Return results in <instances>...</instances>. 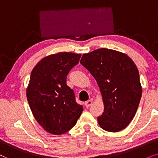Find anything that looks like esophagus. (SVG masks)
<instances>
[{
  "mask_svg": "<svg viewBox=\"0 0 158 158\" xmlns=\"http://www.w3.org/2000/svg\"><path fill=\"white\" fill-rule=\"evenodd\" d=\"M92 104V100H89L86 101L85 103V106L87 107V108H89V107L90 106H91Z\"/></svg>",
  "mask_w": 158,
  "mask_h": 158,
  "instance_id": "esophagus-1",
  "label": "esophagus"
}]
</instances>
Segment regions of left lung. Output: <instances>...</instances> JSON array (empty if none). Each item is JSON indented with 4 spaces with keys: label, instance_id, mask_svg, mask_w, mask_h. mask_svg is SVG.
Masks as SVG:
<instances>
[{
    "label": "left lung",
    "instance_id": "obj_1",
    "mask_svg": "<svg viewBox=\"0 0 158 158\" xmlns=\"http://www.w3.org/2000/svg\"><path fill=\"white\" fill-rule=\"evenodd\" d=\"M80 64L93 76L100 87L104 112L98 117L102 129L118 132L134 118L142 89L137 67L127 55L101 48L85 53Z\"/></svg>",
    "mask_w": 158,
    "mask_h": 158
}]
</instances>
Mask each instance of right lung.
Listing matches in <instances>:
<instances>
[{
    "mask_svg": "<svg viewBox=\"0 0 158 158\" xmlns=\"http://www.w3.org/2000/svg\"><path fill=\"white\" fill-rule=\"evenodd\" d=\"M81 54L61 52L43 58L34 67L27 89L32 114L48 133L60 135L74 127L83 111L66 77Z\"/></svg>",
    "mask_w": 158,
    "mask_h": 158,
    "instance_id": "add662e5",
    "label": "right lung"
}]
</instances>
